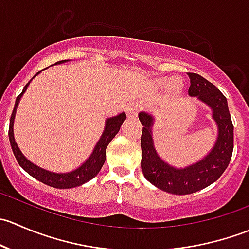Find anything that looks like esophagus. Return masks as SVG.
<instances>
[{
	"label": "esophagus",
	"mask_w": 249,
	"mask_h": 249,
	"mask_svg": "<svg viewBox=\"0 0 249 249\" xmlns=\"http://www.w3.org/2000/svg\"><path fill=\"white\" fill-rule=\"evenodd\" d=\"M137 113H139V106L137 105H129L126 108V114L129 118H136Z\"/></svg>",
	"instance_id": "esophagus-1"
}]
</instances>
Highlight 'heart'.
I'll list each match as a JSON object with an SVG mask.
<instances>
[{
	"instance_id": "b5f03b06",
	"label": "heart",
	"mask_w": 249,
	"mask_h": 249,
	"mask_svg": "<svg viewBox=\"0 0 249 249\" xmlns=\"http://www.w3.org/2000/svg\"><path fill=\"white\" fill-rule=\"evenodd\" d=\"M158 83L162 87H169L170 92L172 95H178L182 91V82L177 78H161V79L158 80Z\"/></svg>"
}]
</instances>
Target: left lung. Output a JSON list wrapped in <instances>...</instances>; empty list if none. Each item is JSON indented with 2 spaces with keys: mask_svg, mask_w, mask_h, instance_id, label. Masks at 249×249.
<instances>
[{
  "mask_svg": "<svg viewBox=\"0 0 249 249\" xmlns=\"http://www.w3.org/2000/svg\"><path fill=\"white\" fill-rule=\"evenodd\" d=\"M189 95L196 96L213 110V119L218 125V139L212 152L196 164L177 170L158 157L152 140L153 118L140 113L143 125L141 136L142 160L141 167L144 177L164 192L185 195L199 192L218 179L231 160L233 149V125L228 108L227 97L215 85L197 73H189Z\"/></svg>",
  "mask_w": 249,
  "mask_h": 249,
  "instance_id": "1",
  "label": "left lung"
}]
</instances>
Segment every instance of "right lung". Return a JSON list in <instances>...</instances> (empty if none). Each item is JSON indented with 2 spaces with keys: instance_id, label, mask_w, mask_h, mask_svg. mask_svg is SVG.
<instances>
[{
  "instance_id": "1",
  "label": "right lung",
  "mask_w": 249,
  "mask_h": 249,
  "mask_svg": "<svg viewBox=\"0 0 249 249\" xmlns=\"http://www.w3.org/2000/svg\"><path fill=\"white\" fill-rule=\"evenodd\" d=\"M65 61H66V60H62V61L56 62V64H62V62ZM39 72H37V73L35 74V77H36ZM30 82H31V80H30ZM30 82L25 85L21 94L17 97L16 106H14L13 113H12L11 115V122H9V131H8L9 142H11L12 150H13L17 161L19 162L20 166L29 173V175H31L32 177L38 179L39 182L44 183V184L47 185H50V187L53 188L67 189V188H74V187H78V185L84 184V183H87L88 180L94 178L95 176L100 172L101 167L104 166L105 160H106L107 145L109 144V142L113 140V137L118 134L123 122L126 119V114H125V113H122V114L117 115V117H113V118H109V119H107L106 127H105V131L104 134H102L101 139H100L99 142H97L96 147H95L94 152H92V154L90 155L89 159H88L82 166L78 167V169L74 170V171L69 172V173H54V172L46 171V170L41 169V167L36 166V165H34L32 162H30L29 160L21 154V152H20L19 148H18L13 136V122H14V117H16L17 106L18 104H19V100L21 99L22 94H24L25 90H26V88L29 87Z\"/></svg>"
}]
</instances>
